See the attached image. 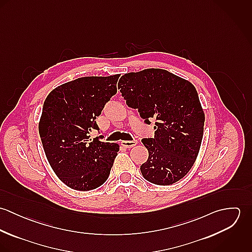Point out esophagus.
Here are the masks:
<instances>
[{
	"label": "esophagus",
	"mask_w": 252,
	"mask_h": 252,
	"mask_svg": "<svg viewBox=\"0 0 252 252\" xmlns=\"http://www.w3.org/2000/svg\"><path fill=\"white\" fill-rule=\"evenodd\" d=\"M138 144V142L135 140V141H123V142H121V144L124 146V147H126V148H130V147H133V146H135V145H137Z\"/></svg>",
	"instance_id": "1"
}]
</instances>
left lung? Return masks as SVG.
<instances>
[{"instance_id": "8db88e82", "label": "left lung", "mask_w": 252, "mask_h": 252, "mask_svg": "<svg viewBox=\"0 0 252 252\" xmlns=\"http://www.w3.org/2000/svg\"><path fill=\"white\" fill-rule=\"evenodd\" d=\"M118 88L146 124L156 121L154 138L142 140L148 150L143 177L157 185L181 180L196 161L204 134L205 113L194 85L166 70L146 69L122 75Z\"/></svg>"}]
</instances>
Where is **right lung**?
<instances>
[{"label":"right lung","mask_w":252,"mask_h":252,"mask_svg":"<svg viewBox=\"0 0 252 252\" xmlns=\"http://www.w3.org/2000/svg\"><path fill=\"white\" fill-rule=\"evenodd\" d=\"M119 74L84 76L53 89L46 97L38 133L46 158L59 180L89 191L108 180L119 144L90 139L96 117L116 94Z\"/></svg>","instance_id":"add662e5"}]
</instances>
